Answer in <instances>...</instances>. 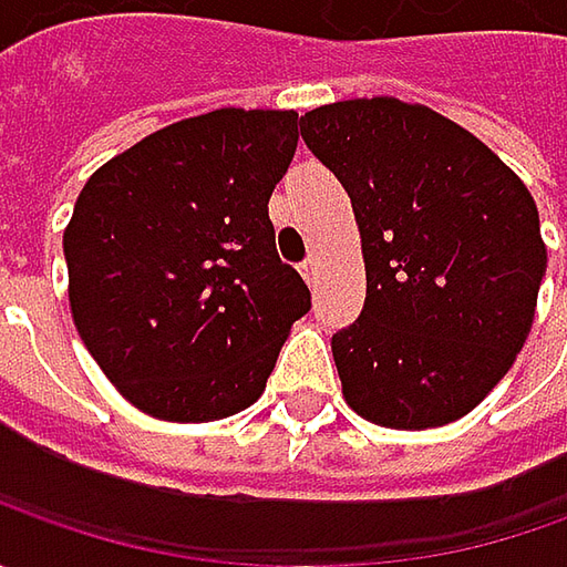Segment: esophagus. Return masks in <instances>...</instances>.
I'll return each mask as SVG.
<instances>
[{
	"instance_id": "obj_1",
	"label": "esophagus",
	"mask_w": 567,
	"mask_h": 567,
	"mask_svg": "<svg viewBox=\"0 0 567 567\" xmlns=\"http://www.w3.org/2000/svg\"><path fill=\"white\" fill-rule=\"evenodd\" d=\"M316 271H318V255H309V258L299 265V274H302L309 284H316Z\"/></svg>"
}]
</instances>
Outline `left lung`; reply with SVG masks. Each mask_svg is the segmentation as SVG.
Instances as JSON below:
<instances>
[{
	"mask_svg": "<svg viewBox=\"0 0 567 567\" xmlns=\"http://www.w3.org/2000/svg\"><path fill=\"white\" fill-rule=\"evenodd\" d=\"M347 188L365 258L360 318L331 338L362 420H461L512 369L546 274L527 186L480 138L420 103L340 100L299 122Z\"/></svg>",
	"mask_w": 567,
	"mask_h": 567,
	"instance_id": "8db88e82",
	"label": "left lung"
}]
</instances>
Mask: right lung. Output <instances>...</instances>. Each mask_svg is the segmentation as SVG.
<instances>
[{
	"mask_svg": "<svg viewBox=\"0 0 567 567\" xmlns=\"http://www.w3.org/2000/svg\"><path fill=\"white\" fill-rule=\"evenodd\" d=\"M293 110H214L103 164L62 236L84 347L125 401L207 423L265 391L312 293L268 217L293 161Z\"/></svg>",
	"mask_w": 567,
	"mask_h": 567,
	"instance_id": "1",
	"label": "right lung"
}]
</instances>
